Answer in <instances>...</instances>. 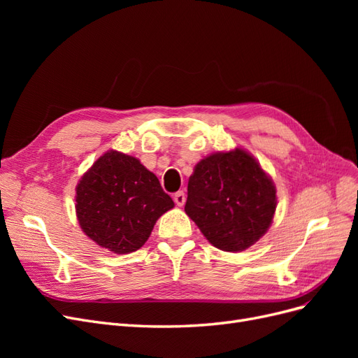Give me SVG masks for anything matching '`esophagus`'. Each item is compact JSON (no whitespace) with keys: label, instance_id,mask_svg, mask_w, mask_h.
<instances>
[{"label":"esophagus","instance_id":"esophagus-1","mask_svg":"<svg viewBox=\"0 0 358 358\" xmlns=\"http://www.w3.org/2000/svg\"><path fill=\"white\" fill-rule=\"evenodd\" d=\"M173 200H175V203H176L178 206H183V204H185V200H187L185 192H183V191H178V192L175 194V197H173Z\"/></svg>","mask_w":358,"mask_h":358}]
</instances>
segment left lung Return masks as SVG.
I'll return each instance as SVG.
<instances>
[{
	"label": "left lung",
	"instance_id": "obj_1",
	"mask_svg": "<svg viewBox=\"0 0 358 358\" xmlns=\"http://www.w3.org/2000/svg\"><path fill=\"white\" fill-rule=\"evenodd\" d=\"M275 210L273 180L243 149L206 157L188 180L185 212L221 251L241 252L258 242Z\"/></svg>",
	"mask_w": 358,
	"mask_h": 358
}]
</instances>
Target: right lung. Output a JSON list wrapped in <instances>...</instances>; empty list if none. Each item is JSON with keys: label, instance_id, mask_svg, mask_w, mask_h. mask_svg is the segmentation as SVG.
I'll use <instances>...</instances> for the list:
<instances>
[{"label": "right lung", "instance_id": "right-lung-1", "mask_svg": "<svg viewBox=\"0 0 358 358\" xmlns=\"http://www.w3.org/2000/svg\"><path fill=\"white\" fill-rule=\"evenodd\" d=\"M175 203L137 158L109 150L76 188V213L85 234L115 254L142 248L157 220Z\"/></svg>", "mask_w": 358, "mask_h": 358}]
</instances>
